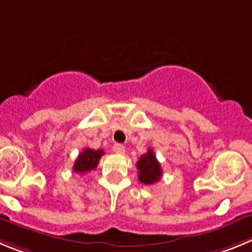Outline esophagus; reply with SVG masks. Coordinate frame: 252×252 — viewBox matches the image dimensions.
Masks as SVG:
<instances>
[{
  "label": "esophagus",
  "mask_w": 252,
  "mask_h": 252,
  "mask_svg": "<svg viewBox=\"0 0 252 252\" xmlns=\"http://www.w3.org/2000/svg\"><path fill=\"white\" fill-rule=\"evenodd\" d=\"M113 152L117 153V154H124L126 153V148L122 144H114L113 145Z\"/></svg>",
  "instance_id": "esophagus-1"
}]
</instances>
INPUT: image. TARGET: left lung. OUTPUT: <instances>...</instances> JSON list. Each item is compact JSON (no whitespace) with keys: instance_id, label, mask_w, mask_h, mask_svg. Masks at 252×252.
<instances>
[{"instance_id":"1","label":"left lung","mask_w":252,"mask_h":252,"mask_svg":"<svg viewBox=\"0 0 252 252\" xmlns=\"http://www.w3.org/2000/svg\"><path fill=\"white\" fill-rule=\"evenodd\" d=\"M138 179L144 185H153L158 183L163 176L160 163L155 157L153 149H148L144 155H142L137 161Z\"/></svg>"}]
</instances>
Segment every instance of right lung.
Wrapping results in <instances>:
<instances>
[{"label": "right lung", "instance_id": "add662e5", "mask_svg": "<svg viewBox=\"0 0 252 252\" xmlns=\"http://www.w3.org/2000/svg\"><path fill=\"white\" fill-rule=\"evenodd\" d=\"M104 154L103 150H93L91 148H86L82 153H79L78 158L74 161L73 165V171L78 174L88 173V171L94 170L98 166L99 159Z\"/></svg>", "mask_w": 252, "mask_h": 252}]
</instances>
